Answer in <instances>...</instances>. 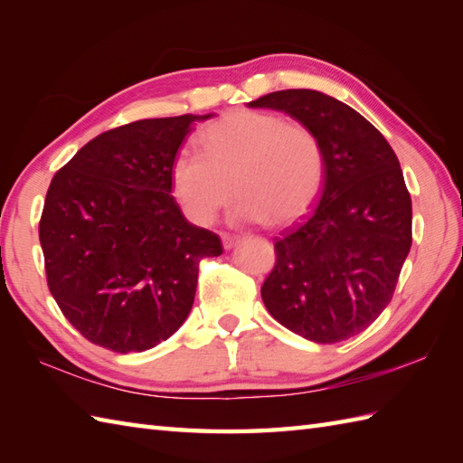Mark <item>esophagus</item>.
<instances>
[{
  "instance_id": "1",
  "label": "esophagus",
  "mask_w": 463,
  "mask_h": 463,
  "mask_svg": "<svg viewBox=\"0 0 463 463\" xmlns=\"http://www.w3.org/2000/svg\"><path fill=\"white\" fill-rule=\"evenodd\" d=\"M222 247L226 249V250H231L232 247H237V244L241 242V239L239 237H232V234H222Z\"/></svg>"
}]
</instances>
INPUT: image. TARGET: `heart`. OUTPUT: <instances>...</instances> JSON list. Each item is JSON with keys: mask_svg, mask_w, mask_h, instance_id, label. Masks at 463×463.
<instances>
[{"mask_svg": "<svg viewBox=\"0 0 463 463\" xmlns=\"http://www.w3.org/2000/svg\"><path fill=\"white\" fill-rule=\"evenodd\" d=\"M204 153L183 146L171 165L173 193L196 224H211L231 199L237 222L297 221L317 201L326 176L324 149L310 127L241 109L203 133Z\"/></svg>", "mask_w": 463, "mask_h": 463, "instance_id": "b5f03b06", "label": "heart"}]
</instances>
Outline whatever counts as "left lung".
Instances as JSON below:
<instances>
[{
    "instance_id": "8db88e82",
    "label": "left lung",
    "mask_w": 463,
    "mask_h": 463,
    "mask_svg": "<svg viewBox=\"0 0 463 463\" xmlns=\"http://www.w3.org/2000/svg\"><path fill=\"white\" fill-rule=\"evenodd\" d=\"M249 107L310 127L326 159L318 204L274 244L264 307L312 342L356 336L390 304L411 247V199L398 156L358 111L320 91H274Z\"/></svg>"
}]
</instances>
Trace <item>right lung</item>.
<instances>
[{"label": "right lung", "mask_w": 463, "mask_h": 463, "mask_svg": "<svg viewBox=\"0 0 463 463\" xmlns=\"http://www.w3.org/2000/svg\"><path fill=\"white\" fill-rule=\"evenodd\" d=\"M209 117L105 131L49 184L39 221L47 287L97 346L143 352L173 336L193 308L201 259L222 254L221 239L186 221L171 194L175 155Z\"/></svg>", "instance_id": "1"}]
</instances>
